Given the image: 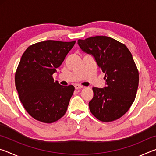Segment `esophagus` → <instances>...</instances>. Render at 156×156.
<instances>
[{
  "label": "esophagus",
  "instance_id": "esophagus-1",
  "mask_svg": "<svg viewBox=\"0 0 156 156\" xmlns=\"http://www.w3.org/2000/svg\"><path fill=\"white\" fill-rule=\"evenodd\" d=\"M74 87H75L76 89H80L83 88V86H82V85H80V84H75Z\"/></svg>",
  "mask_w": 156,
  "mask_h": 156
}]
</instances>
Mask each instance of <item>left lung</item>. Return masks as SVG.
I'll return each mask as SVG.
<instances>
[{"label": "left lung", "instance_id": "8db88e82", "mask_svg": "<svg viewBox=\"0 0 156 156\" xmlns=\"http://www.w3.org/2000/svg\"><path fill=\"white\" fill-rule=\"evenodd\" d=\"M78 44L94 57L106 80L105 87H93L94 97L89 102L91 113L102 122L118 119L133 104L138 87V71L130 51L104 36L80 39Z\"/></svg>", "mask_w": 156, "mask_h": 156}]
</instances>
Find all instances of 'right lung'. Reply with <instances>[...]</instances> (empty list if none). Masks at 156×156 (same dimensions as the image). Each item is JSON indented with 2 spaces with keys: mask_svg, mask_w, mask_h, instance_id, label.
<instances>
[{
  "mask_svg": "<svg viewBox=\"0 0 156 156\" xmlns=\"http://www.w3.org/2000/svg\"><path fill=\"white\" fill-rule=\"evenodd\" d=\"M75 43L48 40L32 44L23 53L15 84L20 102L34 119L52 123L67 112L74 87L55 83L52 75Z\"/></svg>",
  "mask_w": 156,
  "mask_h": 156,
  "instance_id": "right-lung-1",
  "label": "right lung"
}]
</instances>
